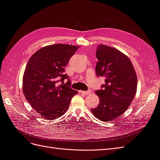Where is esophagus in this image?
Masks as SVG:
<instances>
[{
	"label": "esophagus",
	"instance_id": "1",
	"mask_svg": "<svg viewBox=\"0 0 160 160\" xmlns=\"http://www.w3.org/2000/svg\"><path fill=\"white\" fill-rule=\"evenodd\" d=\"M79 93H82V94H89L92 93V91L91 90H88V91H79Z\"/></svg>",
	"mask_w": 160,
	"mask_h": 160
}]
</instances>
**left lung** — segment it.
Segmentation results:
<instances>
[{
	"label": "left lung",
	"mask_w": 160,
	"mask_h": 160,
	"mask_svg": "<svg viewBox=\"0 0 160 160\" xmlns=\"http://www.w3.org/2000/svg\"><path fill=\"white\" fill-rule=\"evenodd\" d=\"M96 57V75L105 77V83L95 91L100 103L91 112L99 120L109 122L122 115L132 103L137 91V75L129 58L113 47L98 45Z\"/></svg>",
	"instance_id": "obj_1"
}]
</instances>
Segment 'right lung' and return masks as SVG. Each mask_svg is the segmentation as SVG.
I'll return each mask as SVG.
<instances>
[{
  "label": "right lung",
  "mask_w": 160,
  "mask_h": 160,
  "mask_svg": "<svg viewBox=\"0 0 160 160\" xmlns=\"http://www.w3.org/2000/svg\"><path fill=\"white\" fill-rule=\"evenodd\" d=\"M78 46L55 44L41 48L31 56L24 72L22 90L26 99L36 112L52 120L68 109L72 97L78 91L70 88L65 67ZM67 79L66 84L64 80ZM60 81L62 84L59 85Z\"/></svg>",
  "instance_id": "right-lung-1"
}]
</instances>
